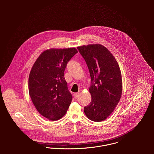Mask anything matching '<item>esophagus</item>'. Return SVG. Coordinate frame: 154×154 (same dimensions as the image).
Returning <instances> with one entry per match:
<instances>
[{"instance_id": "34e87169", "label": "esophagus", "mask_w": 154, "mask_h": 154, "mask_svg": "<svg viewBox=\"0 0 154 154\" xmlns=\"http://www.w3.org/2000/svg\"><path fill=\"white\" fill-rule=\"evenodd\" d=\"M79 96V93L77 92V93H74V97L75 99H77L78 97Z\"/></svg>"}]
</instances>
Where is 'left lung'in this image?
Segmentation results:
<instances>
[{
	"label": "left lung",
	"mask_w": 154,
	"mask_h": 154,
	"mask_svg": "<svg viewBox=\"0 0 154 154\" xmlns=\"http://www.w3.org/2000/svg\"><path fill=\"white\" fill-rule=\"evenodd\" d=\"M77 48L87 63L92 82L89 89L91 101L84 107V112L90 120L101 122L111 114L122 95L120 68L112 54L102 44Z\"/></svg>",
	"instance_id": "1"
}]
</instances>
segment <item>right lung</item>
Segmentation results:
<instances>
[{
	"mask_svg": "<svg viewBox=\"0 0 154 154\" xmlns=\"http://www.w3.org/2000/svg\"><path fill=\"white\" fill-rule=\"evenodd\" d=\"M77 52L75 48L47 50L31 69L28 81L30 97L38 112L49 120L63 117L71 104L73 97L64 72L67 62Z\"/></svg>",
	"mask_w": 154,
	"mask_h": 154,
	"instance_id": "right-lung-1",
	"label": "right lung"
}]
</instances>
